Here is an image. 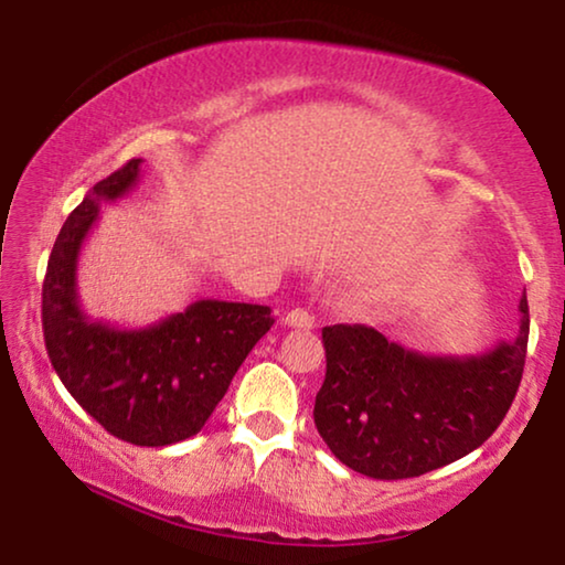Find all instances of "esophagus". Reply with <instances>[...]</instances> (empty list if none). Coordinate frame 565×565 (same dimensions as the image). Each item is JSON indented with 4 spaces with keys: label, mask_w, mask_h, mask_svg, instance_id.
I'll return each mask as SVG.
<instances>
[{
    "label": "esophagus",
    "mask_w": 565,
    "mask_h": 565,
    "mask_svg": "<svg viewBox=\"0 0 565 565\" xmlns=\"http://www.w3.org/2000/svg\"><path fill=\"white\" fill-rule=\"evenodd\" d=\"M285 323L292 329H313L316 319H313V313L303 311V308H292V311L285 316Z\"/></svg>",
    "instance_id": "1"
}]
</instances>
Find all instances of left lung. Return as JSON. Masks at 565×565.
<instances>
[{"instance_id":"1","label":"left lung","mask_w":565,"mask_h":565,"mask_svg":"<svg viewBox=\"0 0 565 565\" xmlns=\"http://www.w3.org/2000/svg\"><path fill=\"white\" fill-rule=\"evenodd\" d=\"M321 334L316 429L347 468L398 481L466 458L497 431L522 381L530 308L522 296L516 337L470 358L406 350L362 323Z\"/></svg>"}]
</instances>
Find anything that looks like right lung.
<instances>
[{
	"label": "right lung",
	"mask_w": 565,
	"mask_h": 565,
	"mask_svg": "<svg viewBox=\"0 0 565 565\" xmlns=\"http://www.w3.org/2000/svg\"><path fill=\"white\" fill-rule=\"evenodd\" d=\"M141 159L97 182L53 244L43 280V339L76 404L113 437L164 447L198 435L236 370L275 319L267 306L195 300L182 313L120 329L84 313L76 288L82 246L103 203L136 188Z\"/></svg>",
	"instance_id": "add662e5"
}]
</instances>
